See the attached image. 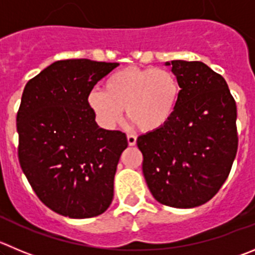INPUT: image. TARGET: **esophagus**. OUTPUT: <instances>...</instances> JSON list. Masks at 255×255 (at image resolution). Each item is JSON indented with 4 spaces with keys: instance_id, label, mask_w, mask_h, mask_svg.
Returning a JSON list of instances; mask_svg holds the SVG:
<instances>
[{
    "instance_id": "34e87169",
    "label": "esophagus",
    "mask_w": 255,
    "mask_h": 255,
    "mask_svg": "<svg viewBox=\"0 0 255 255\" xmlns=\"http://www.w3.org/2000/svg\"><path fill=\"white\" fill-rule=\"evenodd\" d=\"M127 141H128V144H129V146H134V144L137 143V137H135L134 134H128Z\"/></svg>"
}]
</instances>
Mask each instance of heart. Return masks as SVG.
Listing matches in <instances>:
<instances>
[{"mask_svg": "<svg viewBox=\"0 0 255 255\" xmlns=\"http://www.w3.org/2000/svg\"><path fill=\"white\" fill-rule=\"evenodd\" d=\"M180 94L177 77L168 69L126 68L111 74L103 90H92L87 103L107 129L116 127L126 108L133 125L143 132H154L170 122Z\"/></svg>", "mask_w": 255, "mask_h": 255, "instance_id": "b5f03b06", "label": "heart"}]
</instances>
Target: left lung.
<instances>
[{
  "label": "left lung",
  "instance_id": "left-lung-1",
  "mask_svg": "<svg viewBox=\"0 0 255 255\" xmlns=\"http://www.w3.org/2000/svg\"><path fill=\"white\" fill-rule=\"evenodd\" d=\"M181 94L163 128L137 138L147 186L163 205L208 203L228 178L238 149L237 106L227 82L201 61L165 63Z\"/></svg>",
  "mask_w": 255,
  "mask_h": 255
}]
</instances>
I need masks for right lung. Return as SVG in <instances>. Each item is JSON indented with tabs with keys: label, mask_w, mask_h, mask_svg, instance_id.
Instances as JSON below:
<instances>
[{
	"label": "right lung",
	"mask_w": 255,
	"mask_h": 255,
	"mask_svg": "<svg viewBox=\"0 0 255 255\" xmlns=\"http://www.w3.org/2000/svg\"><path fill=\"white\" fill-rule=\"evenodd\" d=\"M120 65L89 59L52 63L28 80L18 109V160L37 197L71 219L103 214L127 137L101 128L88 107L94 85Z\"/></svg>",
	"instance_id": "right-lung-1"
}]
</instances>
